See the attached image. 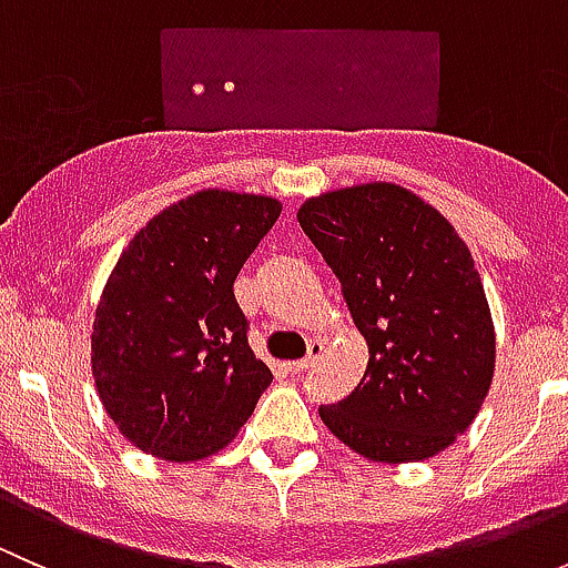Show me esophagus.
I'll return each instance as SVG.
<instances>
[{
    "label": "esophagus",
    "instance_id": "34e87169",
    "mask_svg": "<svg viewBox=\"0 0 568 568\" xmlns=\"http://www.w3.org/2000/svg\"><path fill=\"white\" fill-rule=\"evenodd\" d=\"M321 354H324V343L313 341L311 343V352H307V357L294 359V363H285V368H288L291 374H300V371H307V368H311V365H316Z\"/></svg>",
    "mask_w": 568,
    "mask_h": 568
}]
</instances>
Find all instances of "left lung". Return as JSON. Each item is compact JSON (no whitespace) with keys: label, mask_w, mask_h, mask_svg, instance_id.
<instances>
[{"label":"left lung","mask_w":568,"mask_h":568,"mask_svg":"<svg viewBox=\"0 0 568 568\" xmlns=\"http://www.w3.org/2000/svg\"><path fill=\"white\" fill-rule=\"evenodd\" d=\"M296 220L368 343L363 382L321 406L324 426L371 462L443 454L495 376V324L473 252L434 205L390 181L307 197Z\"/></svg>","instance_id":"1"}]
</instances>
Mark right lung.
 Wrapping results in <instances>:
<instances>
[{"instance_id": "right-lung-1", "label": "right lung", "mask_w": 568, "mask_h": 568, "mask_svg": "<svg viewBox=\"0 0 568 568\" xmlns=\"http://www.w3.org/2000/svg\"><path fill=\"white\" fill-rule=\"evenodd\" d=\"M280 211L268 194L203 189L159 211L120 252L93 313L90 368L134 448L209 459L272 385L233 283Z\"/></svg>"}]
</instances>
